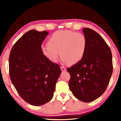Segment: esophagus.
I'll use <instances>...</instances> for the list:
<instances>
[{
    "instance_id": "obj_1",
    "label": "esophagus",
    "mask_w": 121,
    "mask_h": 121,
    "mask_svg": "<svg viewBox=\"0 0 121 121\" xmlns=\"http://www.w3.org/2000/svg\"><path fill=\"white\" fill-rule=\"evenodd\" d=\"M60 69H61V70H62V72H64V71L66 70V68L64 67H60Z\"/></svg>"
}]
</instances>
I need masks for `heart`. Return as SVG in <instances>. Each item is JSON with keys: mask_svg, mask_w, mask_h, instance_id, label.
<instances>
[{"mask_svg": "<svg viewBox=\"0 0 121 121\" xmlns=\"http://www.w3.org/2000/svg\"><path fill=\"white\" fill-rule=\"evenodd\" d=\"M87 39L84 35L71 30H60L54 32L43 45L41 50L51 62H57L59 56L64 63L75 64L80 62L87 49Z\"/></svg>", "mask_w": 121, "mask_h": 121, "instance_id": "b5f03b06", "label": "heart"}]
</instances>
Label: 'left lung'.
<instances>
[{
  "mask_svg": "<svg viewBox=\"0 0 121 121\" xmlns=\"http://www.w3.org/2000/svg\"><path fill=\"white\" fill-rule=\"evenodd\" d=\"M87 39V49L80 62L68 68L70 75L69 86L74 96L85 102L101 96L113 72L111 49L103 38L93 30L82 29Z\"/></svg>",
  "mask_w": 121,
  "mask_h": 121,
  "instance_id": "1",
  "label": "left lung"
}]
</instances>
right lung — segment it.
I'll return each mask as SVG.
<instances>
[{"mask_svg": "<svg viewBox=\"0 0 121 121\" xmlns=\"http://www.w3.org/2000/svg\"><path fill=\"white\" fill-rule=\"evenodd\" d=\"M48 34L46 31H29L14 44L9 56L11 82L21 98L34 106L52 99L62 72L58 64L48 60L41 50Z\"/></svg>", "mask_w": 121, "mask_h": 121, "instance_id": "add662e5", "label": "right lung"}]
</instances>
